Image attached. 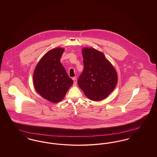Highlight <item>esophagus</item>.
<instances>
[{
    "instance_id": "1",
    "label": "esophagus",
    "mask_w": 157,
    "mask_h": 157,
    "mask_svg": "<svg viewBox=\"0 0 157 157\" xmlns=\"http://www.w3.org/2000/svg\"><path fill=\"white\" fill-rule=\"evenodd\" d=\"M73 81H74V85H76V83H77V79H76V77H74L73 78Z\"/></svg>"
}]
</instances>
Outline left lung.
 <instances>
[{
  "label": "left lung",
  "instance_id": "1",
  "mask_svg": "<svg viewBox=\"0 0 157 157\" xmlns=\"http://www.w3.org/2000/svg\"><path fill=\"white\" fill-rule=\"evenodd\" d=\"M82 53L84 68L78 85L88 99L94 101L103 100L117 84V71L104 54L97 49L85 47Z\"/></svg>",
  "mask_w": 157,
  "mask_h": 157
}]
</instances>
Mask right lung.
<instances>
[{
  "label": "right lung",
  "mask_w": 157,
  "mask_h": 157,
  "mask_svg": "<svg viewBox=\"0 0 157 157\" xmlns=\"http://www.w3.org/2000/svg\"><path fill=\"white\" fill-rule=\"evenodd\" d=\"M64 48H54L46 53L37 63L33 82L37 93L46 100L59 102L65 97L74 81L60 63Z\"/></svg>",
  "instance_id": "add662e5"
}]
</instances>
